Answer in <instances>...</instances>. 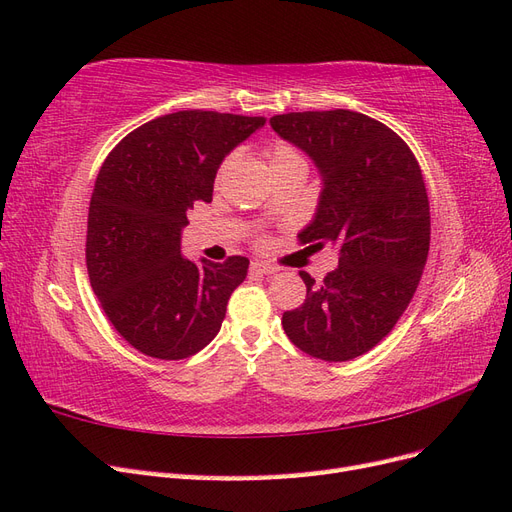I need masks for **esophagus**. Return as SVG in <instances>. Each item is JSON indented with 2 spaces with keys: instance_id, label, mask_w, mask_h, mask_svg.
I'll use <instances>...</instances> for the list:
<instances>
[{
  "instance_id": "34e87169",
  "label": "esophagus",
  "mask_w": 512,
  "mask_h": 512,
  "mask_svg": "<svg viewBox=\"0 0 512 512\" xmlns=\"http://www.w3.org/2000/svg\"><path fill=\"white\" fill-rule=\"evenodd\" d=\"M252 271L262 273V275H273L280 271V267H275V265H271V262H265V260H256V262H252Z\"/></svg>"
}]
</instances>
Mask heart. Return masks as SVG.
I'll list each match as a JSON object with an SVG mask.
<instances>
[{
	"label": "heart",
	"mask_w": 512,
	"mask_h": 512,
	"mask_svg": "<svg viewBox=\"0 0 512 512\" xmlns=\"http://www.w3.org/2000/svg\"><path fill=\"white\" fill-rule=\"evenodd\" d=\"M267 160H269L271 170L277 168V166L292 164V162H305V160H303V153H301L297 147H294V145L286 143V141H275V143L267 149ZM226 164H228V160L224 162V168H226Z\"/></svg>",
	"instance_id": "obj_1"
}]
</instances>
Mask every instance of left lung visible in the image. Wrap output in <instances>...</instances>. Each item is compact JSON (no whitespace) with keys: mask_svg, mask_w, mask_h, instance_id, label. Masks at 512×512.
Wrapping results in <instances>:
<instances>
[{"mask_svg":"<svg viewBox=\"0 0 512 512\" xmlns=\"http://www.w3.org/2000/svg\"><path fill=\"white\" fill-rule=\"evenodd\" d=\"M271 128L320 170V203L301 243H333L339 267L322 282L301 271L305 303L284 312L290 342L339 363L380 344L406 312L429 254V200L414 153L363 113L305 111L271 117Z\"/></svg>","mask_w":512,"mask_h":512,"instance_id":"8db88e82","label":"left lung"}]
</instances>
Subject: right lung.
I'll list each match as a JSON object with an SVG mask.
<instances>
[{"label": "right lung", "instance_id": "right-lung-1", "mask_svg": "<svg viewBox=\"0 0 512 512\" xmlns=\"http://www.w3.org/2000/svg\"><path fill=\"white\" fill-rule=\"evenodd\" d=\"M265 117L179 111L143 123L104 160L89 203L85 260L91 288L130 346L179 361L218 335L250 260L181 256L188 209L211 203L228 153Z\"/></svg>", "mask_w": 512, "mask_h": 512}]
</instances>
